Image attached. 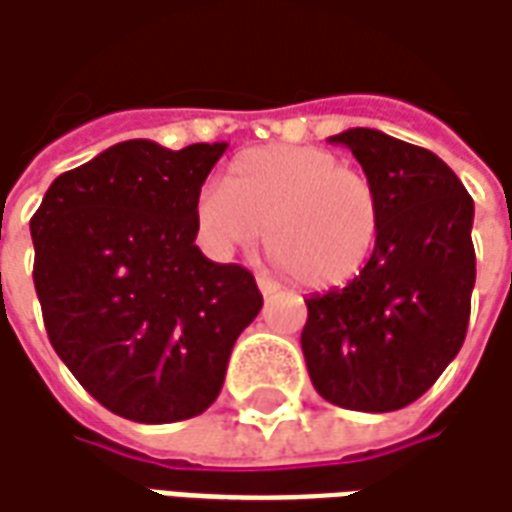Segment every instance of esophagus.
Listing matches in <instances>:
<instances>
[{"label":"esophagus","mask_w":512,"mask_h":512,"mask_svg":"<svg viewBox=\"0 0 512 512\" xmlns=\"http://www.w3.org/2000/svg\"><path fill=\"white\" fill-rule=\"evenodd\" d=\"M257 288H260V294L263 297H271V294H277L280 291V285L269 280V277H263V274H257Z\"/></svg>","instance_id":"34e87169"}]
</instances>
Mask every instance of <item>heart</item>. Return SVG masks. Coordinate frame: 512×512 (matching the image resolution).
<instances>
[{"mask_svg": "<svg viewBox=\"0 0 512 512\" xmlns=\"http://www.w3.org/2000/svg\"><path fill=\"white\" fill-rule=\"evenodd\" d=\"M201 235L215 249L255 246L308 288L356 280L373 257L384 207L375 182L339 156L305 145H266L229 162L224 184L196 201Z\"/></svg>", "mask_w": 512, "mask_h": 512, "instance_id": "heart-1", "label": "heart"}]
</instances>
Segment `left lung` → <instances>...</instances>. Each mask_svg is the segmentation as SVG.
<instances>
[{"label": "left lung", "mask_w": 512, "mask_h": 512, "mask_svg": "<svg viewBox=\"0 0 512 512\" xmlns=\"http://www.w3.org/2000/svg\"><path fill=\"white\" fill-rule=\"evenodd\" d=\"M378 187L384 224L353 283L308 297L302 353L316 392L353 412H395L417 401L460 353L471 316L474 198L437 154L375 131L347 128Z\"/></svg>", "instance_id": "1"}]
</instances>
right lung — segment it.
<instances>
[{
    "label": "right lung",
    "mask_w": 512,
    "mask_h": 512,
    "mask_svg": "<svg viewBox=\"0 0 512 512\" xmlns=\"http://www.w3.org/2000/svg\"><path fill=\"white\" fill-rule=\"evenodd\" d=\"M224 151L117 142L61 173L30 218L50 344L97 403L134 423L201 415L263 308L252 271L196 246L198 193Z\"/></svg>",
    "instance_id": "obj_1"
}]
</instances>
